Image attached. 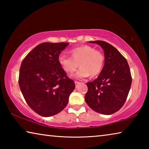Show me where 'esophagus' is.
I'll use <instances>...</instances> for the list:
<instances>
[{
  "label": "esophagus",
  "instance_id": "obj_1",
  "mask_svg": "<svg viewBox=\"0 0 149 149\" xmlns=\"http://www.w3.org/2000/svg\"><path fill=\"white\" fill-rule=\"evenodd\" d=\"M74 83H75V86H76V87H77L78 85H79L80 84V82H79V81H75Z\"/></svg>",
  "mask_w": 149,
  "mask_h": 149
}]
</instances>
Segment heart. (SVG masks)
I'll return each mask as SVG.
<instances>
[{
	"label": "heart",
	"instance_id": "heart-1",
	"mask_svg": "<svg viewBox=\"0 0 149 149\" xmlns=\"http://www.w3.org/2000/svg\"><path fill=\"white\" fill-rule=\"evenodd\" d=\"M70 54L72 57L64 54L60 55L58 62L62 69L67 73L75 71L79 64L81 67L79 70L72 75L74 78L83 79L90 74L96 75L102 69L104 62V55L90 45H81L74 48L70 50Z\"/></svg>",
	"mask_w": 149,
	"mask_h": 149
}]
</instances>
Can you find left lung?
Here are the masks:
<instances>
[{
	"mask_svg": "<svg viewBox=\"0 0 149 149\" xmlns=\"http://www.w3.org/2000/svg\"><path fill=\"white\" fill-rule=\"evenodd\" d=\"M89 42L102 47L104 65L97 79L87 83L85 100L95 112L112 114L123 107L130 90L132 79L129 65L112 45L103 41Z\"/></svg>",
	"mask_w": 149,
	"mask_h": 149,
	"instance_id": "8db88e82",
	"label": "left lung"
}]
</instances>
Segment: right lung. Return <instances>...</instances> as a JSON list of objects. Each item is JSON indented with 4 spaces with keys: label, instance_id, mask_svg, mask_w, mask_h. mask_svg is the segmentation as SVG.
<instances>
[{
    "label": "right lung",
    "instance_id": "obj_1",
    "mask_svg": "<svg viewBox=\"0 0 149 149\" xmlns=\"http://www.w3.org/2000/svg\"><path fill=\"white\" fill-rule=\"evenodd\" d=\"M68 42H42L35 47L22 62L19 85L27 104L43 117L61 112L68 103L75 85L58 62Z\"/></svg>",
    "mask_w": 149,
    "mask_h": 149
}]
</instances>
